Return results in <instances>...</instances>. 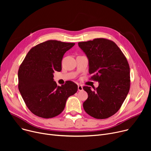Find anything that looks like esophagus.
Segmentation results:
<instances>
[{
  "instance_id": "esophagus-1",
  "label": "esophagus",
  "mask_w": 151,
  "mask_h": 151,
  "mask_svg": "<svg viewBox=\"0 0 151 151\" xmlns=\"http://www.w3.org/2000/svg\"><path fill=\"white\" fill-rule=\"evenodd\" d=\"M78 89L79 91H83V86L81 85H80V84H78Z\"/></svg>"
}]
</instances>
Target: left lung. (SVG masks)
I'll use <instances>...</instances> for the list:
<instances>
[{
  "mask_svg": "<svg viewBox=\"0 0 151 151\" xmlns=\"http://www.w3.org/2000/svg\"><path fill=\"white\" fill-rule=\"evenodd\" d=\"M78 45L89 59L90 80L98 81V88L84 86L88 98L83 103L85 111L103 119L119 109L129 92L130 67L119 47L110 40L100 38L79 42Z\"/></svg>",
  "mask_w": 151,
  "mask_h": 151,
  "instance_id": "left-lung-1",
  "label": "left lung"
}]
</instances>
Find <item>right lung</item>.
<instances>
[{"label": "right lung", "mask_w": 151, "mask_h": 151, "mask_svg": "<svg viewBox=\"0 0 151 151\" xmlns=\"http://www.w3.org/2000/svg\"><path fill=\"white\" fill-rule=\"evenodd\" d=\"M75 43L47 40L30 50L19 66L18 89L27 107L34 114L52 118L64 109L67 99L78 91L71 81L58 86L53 73L62 70V60Z\"/></svg>", "instance_id": "right-lung-1"}]
</instances>
